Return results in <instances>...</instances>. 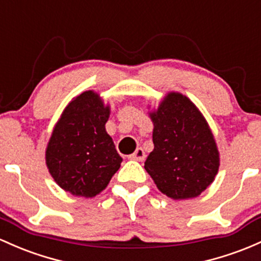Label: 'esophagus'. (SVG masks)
I'll return each instance as SVG.
<instances>
[{
	"label": "esophagus",
	"instance_id": "1",
	"mask_svg": "<svg viewBox=\"0 0 261 261\" xmlns=\"http://www.w3.org/2000/svg\"><path fill=\"white\" fill-rule=\"evenodd\" d=\"M145 157H146L145 151L142 150L141 147H139V148H137V150L135 151V152L131 153L130 156H128V159H130V160H135V161H144Z\"/></svg>",
	"mask_w": 261,
	"mask_h": 261
}]
</instances>
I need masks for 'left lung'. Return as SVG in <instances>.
Wrapping results in <instances>:
<instances>
[{
    "label": "left lung",
    "mask_w": 261,
    "mask_h": 261,
    "mask_svg": "<svg viewBox=\"0 0 261 261\" xmlns=\"http://www.w3.org/2000/svg\"><path fill=\"white\" fill-rule=\"evenodd\" d=\"M150 117L154 147L145 170L170 198L199 196L219 168L218 148L204 116L187 96L168 93Z\"/></svg>",
    "instance_id": "1"
}]
</instances>
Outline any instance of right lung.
Listing matches in <instances>:
<instances>
[{
  "label": "right lung",
  "mask_w": 261,
  "mask_h": 261,
  "mask_svg": "<svg viewBox=\"0 0 261 261\" xmlns=\"http://www.w3.org/2000/svg\"><path fill=\"white\" fill-rule=\"evenodd\" d=\"M110 108L84 91L63 111L45 150L49 173L64 191L91 198L107 188L122 159L105 130Z\"/></svg>",
  "instance_id": "1"
}]
</instances>
